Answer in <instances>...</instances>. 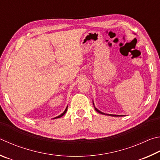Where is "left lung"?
Returning a JSON list of instances; mask_svg holds the SVG:
<instances>
[{
	"mask_svg": "<svg viewBox=\"0 0 160 160\" xmlns=\"http://www.w3.org/2000/svg\"><path fill=\"white\" fill-rule=\"evenodd\" d=\"M94 108H95V110H96L97 112H98V113H100V114H105V113H103V112H100V110H98V109L97 108H95V106H94ZM108 115H109V116H113V117H117V116H119V115H115V114H108Z\"/></svg>",
	"mask_w": 160,
	"mask_h": 160,
	"instance_id": "left-lung-1",
	"label": "left lung"
}]
</instances>
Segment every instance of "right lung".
Instances as JSON below:
<instances>
[{
	"label": "right lung",
	"mask_w": 160,
	"mask_h": 160,
	"mask_svg": "<svg viewBox=\"0 0 160 160\" xmlns=\"http://www.w3.org/2000/svg\"><path fill=\"white\" fill-rule=\"evenodd\" d=\"M67 108L65 109V110H64V112H63L62 114H61L60 116H58V117H55V118H60V117H62V116L64 115V114L66 113V112H67Z\"/></svg>",
	"instance_id": "add662e5"
}]
</instances>
